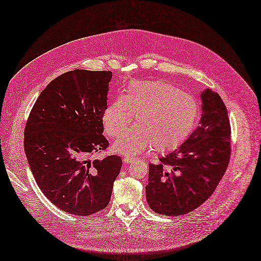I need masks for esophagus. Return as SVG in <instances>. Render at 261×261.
<instances>
[{
    "mask_svg": "<svg viewBox=\"0 0 261 261\" xmlns=\"http://www.w3.org/2000/svg\"><path fill=\"white\" fill-rule=\"evenodd\" d=\"M133 160H135V158H133L132 155H124L123 156V162L124 163H126V164H129V163H131Z\"/></svg>",
    "mask_w": 261,
    "mask_h": 261,
    "instance_id": "1",
    "label": "esophagus"
}]
</instances>
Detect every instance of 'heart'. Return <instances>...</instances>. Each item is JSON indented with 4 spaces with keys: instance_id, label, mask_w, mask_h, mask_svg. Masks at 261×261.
Listing matches in <instances>:
<instances>
[{
    "instance_id": "b5f03b06",
    "label": "heart",
    "mask_w": 261,
    "mask_h": 261,
    "mask_svg": "<svg viewBox=\"0 0 261 261\" xmlns=\"http://www.w3.org/2000/svg\"><path fill=\"white\" fill-rule=\"evenodd\" d=\"M197 100L164 82L132 84L125 96L106 107L102 122L106 133L119 138L136 117V128L115 144L124 154L148 150L166 152L177 148L194 129L199 117Z\"/></svg>"
}]
</instances>
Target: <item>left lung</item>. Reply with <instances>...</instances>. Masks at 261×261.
Here are the masks:
<instances>
[{"label":"left lung","instance_id":"8db88e82","mask_svg":"<svg viewBox=\"0 0 261 261\" xmlns=\"http://www.w3.org/2000/svg\"><path fill=\"white\" fill-rule=\"evenodd\" d=\"M202 117L197 128L174 151L149 164L145 188L150 208L166 216L196 210L222 179L230 158L228 112L218 93L200 95Z\"/></svg>","mask_w":261,"mask_h":261}]
</instances>
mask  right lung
Listing matches in <instances>:
<instances>
[{
    "label": "right lung",
    "mask_w": 261,
    "mask_h": 261,
    "mask_svg": "<svg viewBox=\"0 0 261 261\" xmlns=\"http://www.w3.org/2000/svg\"><path fill=\"white\" fill-rule=\"evenodd\" d=\"M111 71L76 69L50 82L33 106L24 149L36 183L62 211L88 216L109 204L122 160L108 148L102 115Z\"/></svg>",
    "instance_id": "add662e5"
}]
</instances>
